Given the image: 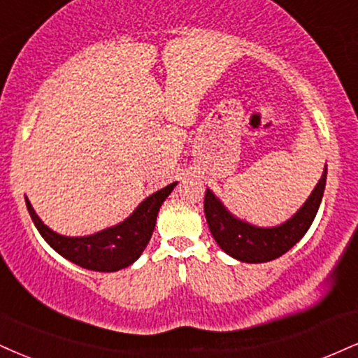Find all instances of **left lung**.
<instances>
[{"mask_svg":"<svg viewBox=\"0 0 358 358\" xmlns=\"http://www.w3.org/2000/svg\"><path fill=\"white\" fill-rule=\"evenodd\" d=\"M327 182V166L322 178L313 188L312 195L302 208L290 220L278 227H255L240 220L225 208V205L213 195L212 190L205 193V217L215 242L223 252L247 264H264L282 257L288 250L300 242L307 234L313 218L318 212Z\"/></svg>","mask_w":358,"mask_h":358,"instance_id":"1","label":"left lung"}]
</instances>
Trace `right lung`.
<instances>
[{"instance_id":"right-lung-1","label":"right lung","mask_w":358,"mask_h":358,"mask_svg":"<svg viewBox=\"0 0 358 358\" xmlns=\"http://www.w3.org/2000/svg\"><path fill=\"white\" fill-rule=\"evenodd\" d=\"M175 187L176 182L166 185L165 188L145 198L127 220L88 236H64L56 234L40 220L27 196L24 200L34 227L55 252L86 270L118 272L130 266L143 253L152 238L158 210Z\"/></svg>"}]
</instances>
